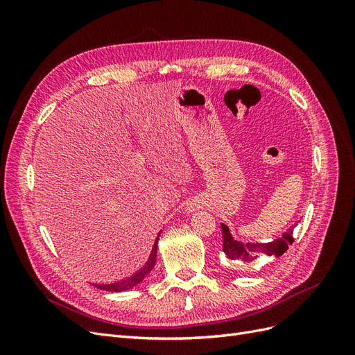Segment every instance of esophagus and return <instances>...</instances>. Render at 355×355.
Returning a JSON list of instances; mask_svg holds the SVG:
<instances>
[{
    "label": "esophagus",
    "instance_id": "34e87169",
    "mask_svg": "<svg viewBox=\"0 0 355 355\" xmlns=\"http://www.w3.org/2000/svg\"><path fill=\"white\" fill-rule=\"evenodd\" d=\"M200 207H201V206H200V202H198V201H191V202L188 204V207H187V209H188L189 211H192V210L200 209Z\"/></svg>",
    "mask_w": 355,
    "mask_h": 355
}]
</instances>
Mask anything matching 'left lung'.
<instances>
[{
	"instance_id": "8db88e82",
	"label": "left lung",
	"mask_w": 355,
	"mask_h": 355,
	"mask_svg": "<svg viewBox=\"0 0 355 355\" xmlns=\"http://www.w3.org/2000/svg\"><path fill=\"white\" fill-rule=\"evenodd\" d=\"M222 228V240H223V253L231 262L237 268L250 266L256 262V259L262 254L266 256H282L287 249L288 244L293 243V228L292 225L286 232H283L280 237L266 241V243H252V241H239L232 237V234L228 228V225L220 223Z\"/></svg>"
}]
</instances>
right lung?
I'll return each mask as SVG.
<instances>
[{"label":"right lung","mask_w":355,"mask_h":355,"mask_svg":"<svg viewBox=\"0 0 355 355\" xmlns=\"http://www.w3.org/2000/svg\"><path fill=\"white\" fill-rule=\"evenodd\" d=\"M159 235H161V231L158 232L157 239L154 241V245H153V250H151V254H149L146 263L141 268V270L136 271L132 277H127V278H123V280L120 282H114V283H108V284H94L93 286L96 288H101V290H105V292H111V293H118V292H127V290L130 288H135L137 284H141L145 277L153 271V268L155 266V261H157V247H158V240H159Z\"/></svg>","instance_id":"obj_1"}]
</instances>
